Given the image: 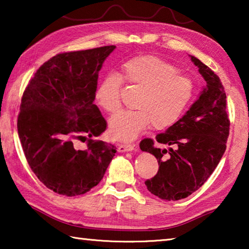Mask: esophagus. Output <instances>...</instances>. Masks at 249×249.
Listing matches in <instances>:
<instances>
[{"label": "esophagus", "instance_id": "1", "mask_svg": "<svg viewBox=\"0 0 249 249\" xmlns=\"http://www.w3.org/2000/svg\"><path fill=\"white\" fill-rule=\"evenodd\" d=\"M134 149V146L130 144H121L119 146V151L120 153H125V151H132Z\"/></svg>", "mask_w": 249, "mask_h": 249}]
</instances>
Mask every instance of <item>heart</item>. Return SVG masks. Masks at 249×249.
I'll list each match as a JSON object with an SVG mask.
<instances>
[{
  "instance_id": "1",
  "label": "heart",
  "mask_w": 249,
  "mask_h": 249,
  "mask_svg": "<svg viewBox=\"0 0 249 249\" xmlns=\"http://www.w3.org/2000/svg\"><path fill=\"white\" fill-rule=\"evenodd\" d=\"M122 80L141 89L134 111L121 112L109 121V132L120 141H132L153 124L155 129L171 127L195 98V83L170 62L153 54L128 59L120 77L109 73L101 81L95 101L107 113L121 108Z\"/></svg>"
}]
</instances>
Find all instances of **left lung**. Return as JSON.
Masks as SVG:
<instances>
[{
  "mask_svg": "<svg viewBox=\"0 0 249 249\" xmlns=\"http://www.w3.org/2000/svg\"><path fill=\"white\" fill-rule=\"evenodd\" d=\"M191 60L206 88L182 119L156 136L159 144L174 148H158L151 138L140 144L142 151L157 158L159 165L156 176L145 181L146 187L167 201L184 199L208 180L224 154L230 134L226 93L220 78L197 58L191 56Z\"/></svg>",
  "mask_w": 249,
  "mask_h": 249,
  "instance_id": "left-lung-1",
  "label": "left lung"
}]
</instances>
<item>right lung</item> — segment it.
I'll use <instances>...</instances> for the list:
<instances>
[{"instance_id":"right-lung-1","label":"right lung","mask_w":249,"mask_h":249,"mask_svg":"<svg viewBox=\"0 0 249 249\" xmlns=\"http://www.w3.org/2000/svg\"><path fill=\"white\" fill-rule=\"evenodd\" d=\"M115 46L58 53L39 67L25 89L18 117L20 144L41 182L66 196L95 187L116 147L93 141L107 121L93 103L99 72ZM75 140L87 148H75Z\"/></svg>"}]
</instances>
